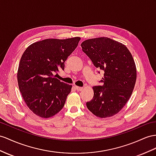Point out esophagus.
Returning <instances> with one entry per match:
<instances>
[{
	"label": "esophagus",
	"instance_id": "1",
	"mask_svg": "<svg viewBox=\"0 0 156 156\" xmlns=\"http://www.w3.org/2000/svg\"><path fill=\"white\" fill-rule=\"evenodd\" d=\"M74 87H75V89L77 91H82L83 90V87H79V86H75Z\"/></svg>",
	"mask_w": 156,
	"mask_h": 156
}]
</instances>
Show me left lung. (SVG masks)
Listing matches in <instances>:
<instances>
[{
    "mask_svg": "<svg viewBox=\"0 0 156 156\" xmlns=\"http://www.w3.org/2000/svg\"><path fill=\"white\" fill-rule=\"evenodd\" d=\"M82 51L96 68L104 71L103 85L93 87L94 97L86 106L100 118L118 113L130 98L136 80V68L130 52L122 43L108 37L87 39Z\"/></svg>",
    "mask_w": 156,
    "mask_h": 156,
    "instance_id": "1",
    "label": "left lung"
}]
</instances>
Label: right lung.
Returning a JSON list of instances; mask_svg holds the SVG:
<instances>
[{"instance_id": "right-lung-1", "label": "right lung", "mask_w": 156, "mask_h": 156, "mask_svg": "<svg viewBox=\"0 0 156 156\" xmlns=\"http://www.w3.org/2000/svg\"><path fill=\"white\" fill-rule=\"evenodd\" d=\"M80 37L47 39L27 48L20 61L17 78L26 104L37 116L49 118L65 105L72 85L54 76L77 47Z\"/></svg>"}]
</instances>
